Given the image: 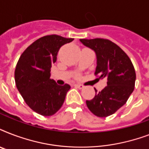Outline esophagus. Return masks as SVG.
Listing matches in <instances>:
<instances>
[{
  "mask_svg": "<svg viewBox=\"0 0 149 149\" xmlns=\"http://www.w3.org/2000/svg\"><path fill=\"white\" fill-rule=\"evenodd\" d=\"M74 86L75 87H77V88H79V89H83L84 87V86H83V85H81V84H75Z\"/></svg>",
  "mask_w": 149,
  "mask_h": 149,
  "instance_id": "34e87169",
  "label": "esophagus"
}]
</instances>
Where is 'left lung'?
I'll use <instances>...</instances> for the list:
<instances>
[{"label":"left lung","mask_w":149,"mask_h":149,"mask_svg":"<svg viewBox=\"0 0 149 149\" xmlns=\"http://www.w3.org/2000/svg\"><path fill=\"white\" fill-rule=\"evenodd\" d=\"M82 44L94 51L97 57L95 75L106 78L107 86L95 97L86 100L89 110L100 118L113 114L125 104L134 91L136 74L127 55L108 39H79Z\"/></svg>","instance_id":"left-lung-1"}]
</instances>
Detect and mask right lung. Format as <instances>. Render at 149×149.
Returning <instances> with one entry per match:
<instances>
[{"label": "right lung", "mask_w": 149, "mask_h": 149, "mask_svg": "<svg viewBox=\"0 0 149 149\" xmlns=\"http://www.w3.org/2000/svg\"><path fill=\"white\" fill-rule=\"evenodd\" d=\"M72 40L56 35L44 36L29 45L18 59L16 86L29 107L41 115L56 113L70 89L69 84L59 86L50 79V71L61 46Z\"/></svg>", "instance_id": "obj_1"}]
</instances>
